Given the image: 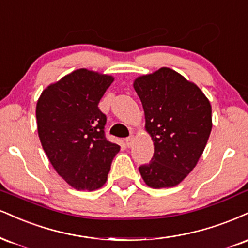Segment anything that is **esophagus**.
<instances>
[{"label": "esophagus", "instance_id": "1", "mask_svg": "<svg viewBox=\"0 0 248 248\" xmlns=\"http://www.w3.org/2000/svg\"><path fill=\"white\" fill-rule=\"evenodd\" d=\"M124 141H126V145H127L128 148H132L133 143H134V141H135V137H134V136L132 135V136L127 137V139L124 140Z\"/></svg>", "mask_w": 248, "mask_h": 248}]
</instances>
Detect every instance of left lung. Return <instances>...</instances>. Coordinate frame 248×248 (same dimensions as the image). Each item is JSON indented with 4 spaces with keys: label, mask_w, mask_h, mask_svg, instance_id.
Here are the masks:
<instances>
[{
    "label": "left lung",
    "mask_w": 248,
    "mask_h": 248,
    "mask_svg": "<svg viewBox=\"0 0 248 248\" xmlns=\"http://www.w3.org/2000/svg\"><path fill=\"white\" fill-rule=\"evenodd\" d=\"M134 89L155 147L140 173L153 188L177 186L195 168L207 145L213 127L209 100L198 85L166 67L137 77Z\"/></svg>",
    "instance_id": "1"
}]
</instances>
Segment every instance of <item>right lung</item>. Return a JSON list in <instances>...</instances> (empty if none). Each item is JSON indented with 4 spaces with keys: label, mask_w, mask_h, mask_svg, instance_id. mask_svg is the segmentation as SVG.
Here are the masks:
<instances>
[{
    "label": "right lung",
    "mask_w": 248,
    "mask_h": 248,
    "mask_svg": "<svg viewBox=\"0 0 248 248\" xmlns=\"http://www.w3.org/2000/svg\"><path fill=\"white\" fill-rule=\"evenodd\" d=\"M112 76L77 69L47 86L38 99V134L50 164L77 190L100 188L120 150L107 141L98 104Z\"/></svg>",
    "instance_id": "add662e5"
}]
</instances>
